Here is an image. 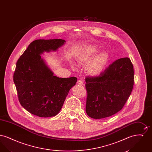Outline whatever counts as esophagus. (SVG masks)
I'll list each match as a JSON object with an SVG mask.
<instances>
[{
  "instance_id": "1",
  "label": "esophagus",
  "mask_w": 152,
  "mask_h": 152,
  "mask_svg": "<svg viewBox=\"0 0 152 152\" xmlns=\"http://www.w3.org/2000/svg\"><path fill=\"white\" fill-rule=\"evenodd\" d=\"M77 83L80 84V85H81V86H84V82L81 80H79L77 81Z\"/></svg>"
}]
</instances>
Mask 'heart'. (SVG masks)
<instances>
[{"mask_svg":"<svg viewBox=\"0 0 152 152\" xmlns=\"http://www.w3.org/2000/svg\"><path fill=\"white\" fill-rule=\"evenodd\" d=\"M97 52V48L94 46H88L79 52L76 56V62L79 65L86 64L90 61L87 66V71L91 75L98 76L104 71L108 64L110 60L107 52H102L96 55L93 60L92 58ZM72 68H76L71 65Z\"/></svg>","mask_w":152,"mask_h":152,"instance_id":"1","label":"heart"}]
</instances>
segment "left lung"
<instances>
[{"mask_svg": "<svg viewBox=\"0 0 152 152\" xmlns=\"http://www.w3.org/2000/svg\"><path fill=\"white\" fill-rule=\"evenodd\" d=\"M86 110L91 118L100 119L121 110L130 96L134 84L133 66L128 58L112 63L99 76L86 79Z\"/></svg>", "mask_w": 152, "mask_h": 152, "instance_id": "obj_1", "label": "left lung"}]
</instances>
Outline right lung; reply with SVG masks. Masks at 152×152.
<instances>
[{
  "label": "right lung",
  "instance_id": "add662e5",
  "mask_svg": "<svg viewBox=\"0 0 152 152\" xmlns=\"http://www.w3.org/2000/svg\"><path fill=\"white\" fill-rule=\"evenodd\" d=\"M63 39H39L29 44L16 63L14 82L19 100L29 113L40 117L56 116L77 78H60L41 58L44 52L57 51Z\"/></svg>",
  "mask_w": 152,
  "mask_h": 152
}]
</instances>
